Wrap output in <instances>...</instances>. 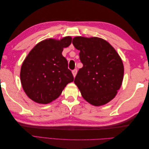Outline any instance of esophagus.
I'll return each instance as SVG.
<instances>
[{
    "instance_id": "esophagus-1",
    "label": "esophagus",
    "mask_w": 149,
    "mask_h": 149,
    "mask_svg": "<svg viewBox=\"0 0 149 149\" xmlns=\"http://www.w3.org/2000/svg\"><path fill=\"white\" fill-rule=\"evenodd\" d=\"M72 73H73L74 77H75L76 75V74H77V70L75 69V70H74L72 71Z\"/></svg>"
}]
</instances>
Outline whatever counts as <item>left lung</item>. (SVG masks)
I'll use <instances>...</instances> for the list:
<instances>
[{"label": "left lung", "instance_id": "obj_1", "mask_svg": "<svg viewBox=\"0 0 149 149\" xmlns=\"http://www.w3.org/2000/svg\"><path fill=\"white\" fill-rule=\"evenodd\" d=\"M80 51L83 66L74 78L84 100L95 106L114 98L124 77V65L119 54L105 40L76 37L72 41Z\"/></svg>", "mask_w": 149, "mask_h": 149}]
</instances>
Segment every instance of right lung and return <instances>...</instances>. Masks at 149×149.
<instances>
[{"mask_svg":"<svg viewBox=\"0 0 149 149\" xmlns=\"http://www.w3.org/2000/svg\"><path fill=\"white\" fill-rule=\"evenodd\" d=\"M72 38H49L36 45L25 58L20 70L22 88L35 102L48 104L60 96L69 83L73 81L68 61L62 55Z\"/></svg>","mask_w":149,"mask_h":149,"instance_id":"obj_1","label":"right lung"}]
</instances>
